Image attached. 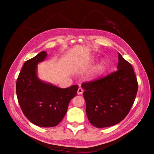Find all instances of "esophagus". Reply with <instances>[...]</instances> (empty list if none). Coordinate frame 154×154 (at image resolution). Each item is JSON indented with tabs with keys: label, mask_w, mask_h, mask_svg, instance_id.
I'll return each mask as SVG.
<instances>
[{
	"label": "esophagus",
	"mask_w": 154,
	"mask_h": 154,
	"mask_svg": "<svg viewBox=\"0 0 154 154\" xmlns=\"http://www.w3.org/2000/svg\"><path fill=\"white\" fill-rule=\"evenodd\" d=\"M83 92V91L82 88L81 87H79L78 89V94L80 95V94H82Z\"/></svg>",
	"instance_id": "obj_1"
}]
</instances>
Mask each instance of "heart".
Wrapping results in <instances>:
<instances>
[{
  "label": "heart",
  "instance_id": "b5f03b06",
  "mask_svg": "<svg viewBox=\"0 0 154 154\" xmlns=\"http://www.w3.org/2000/svg\"><path fill=\"white\" fill-rule=\"evenodd\" d=\"M105 67H106V62L105 61H102L95 67L94 69V72L95 74H99L102 71H103Z\"/></svg>",
  "mask_w": 154,
  "mask_h": 154
}]
</instances>
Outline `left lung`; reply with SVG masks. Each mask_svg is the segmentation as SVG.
I'll list each match as a JSON object with an SVG mask.
<instances>
[{
  "mask_svg": "<svg viewBox=\"0 0 154 154\" xmlns=\"http://www.w3.org/2000/svg\"><path fill=\"white\" fill-rule=\"evenodd\" d=\"M117 71L83 83V96L89 122L97 128L111 127L125 119L134 104L137 81L132 66L118 54Z\"/></svg>",
  "mask_w": 154,
  "mask_h": 154,
  "instance_id": "1",
  "label": "left lung"
}]
</instances>
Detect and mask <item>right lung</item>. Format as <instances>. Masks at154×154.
<instances>
[{
    "label": "right lung",
    "instance_id": "add662e5",
    "mask_svg": "<svg viewBox=\"0 0 154 154\" xmlns=\"http://www.w3.org/2000/svg\"><path fill=\"white\" fill-rule=\"evenodd\" d=\"M47 53L40 52L27 60L18 75L16 92L26 117L41 127L57 126L66 114L70 101L76 95L78 85L59 88L37 76V65L44 61Z\"/></svg>",
    "mask_w": 154,
    "mask_h": 154
}]
</instances>
